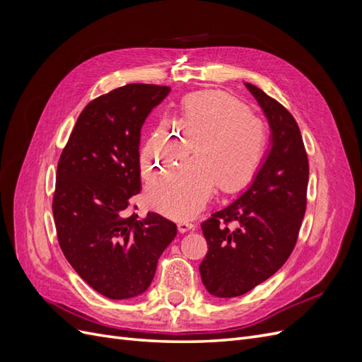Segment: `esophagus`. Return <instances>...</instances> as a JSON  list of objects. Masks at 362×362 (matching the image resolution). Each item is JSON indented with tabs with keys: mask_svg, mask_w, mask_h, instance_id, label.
<instances>
[{
	"mask_svg": "<svg viewBox=\"0 0 362 362\" xmlns=\"http://www.w3.org/2000/svg\"><path fill=\"white\" fill-rule=\"evenodd\" d=\"M190 229H194V223L187 222V221H182V222L178 223V231L180 233H187V231H190Z\"/></svg>",
	"mask_w": 362,
	"mask_h": 362,
	"instance_id": "esophagus-1",
	"label": "esophagus"
}]
</instances>
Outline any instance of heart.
<instances>
[{"label":"heart","mask_w":362,"mask_h":362,"mask_svg":"<svg viewBox=\"0 0 362 362\" xmlns=\"http://www.w3.org/2000/svg\"><path fill=\"white\" fill-rule=\"evenodd\" d=\"M163 120L140 151L146 181L177 163L190 145L193 161L152 181L146 199L173 218H190L211 201L217 184L231 192L258 169L266 151V127L247 107L225 92L189 96L178 115Z\"/></svg>","instance_id":"obj_1"}]
</instances>
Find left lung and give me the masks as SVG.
I'll return each instance as SVG.
<instances>
[{"mask_svg": "<svg viewBox=\"0 0 362 362\" xmlns=\"http://www.w3.org/2000/svg\"><path fill=\"white\" fill-rule=\"evenodd\" d=\"M272 129V148L245 193L211 214L201 228L208 245L199 272L216 298H237L284 266L298 242L306 210L308 156L286 107L246 83ZM238 228L229 230L227 223Z\"/></svg>", "mask_w": 362, "mask_h": 362, "instance_id": "obj_1", "label": "left lung"}]
</instances>
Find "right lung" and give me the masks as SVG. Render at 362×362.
Wrapping results in <instances>:
<instances>
[{
	"label": "right lung",
	"mask_w": 362,
	"mask_h": 362,
	"mask_svg": "<svg viewBox=\"0 0 362 362\" xmlns=\"http://www.w3.org/2000/svg\"><path fill=\"white\" fill-rule=\"evenodd\" d=\"M168 86L127 84L84 107L57 164L52 214L74 270L108 299L145 293L177 225L125 210L140 185V129Z\"/></svg>",
	"instance_id": "right-lung-1"
}]
</instances>
